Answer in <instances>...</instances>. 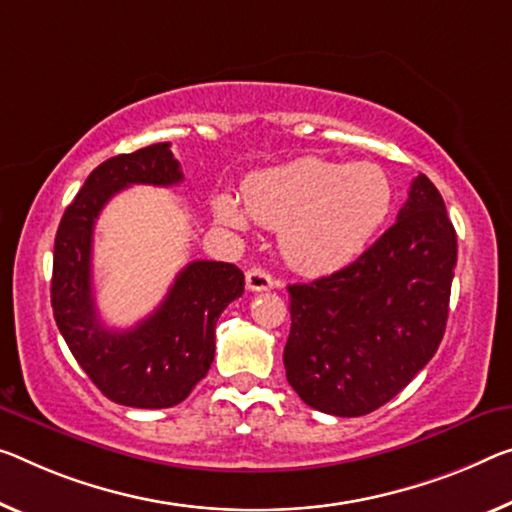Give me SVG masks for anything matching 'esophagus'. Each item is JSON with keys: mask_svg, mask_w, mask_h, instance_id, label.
I'll use <instances>...</instances> for the list:
<instances>
[{"mask_svg": "<svg viewBox=\"0 0 512 512\" xmlns=\"http://www.w3.org/2000/svg\"><path fill=\"white\" fill-rule=\"evenodd\" d=\"M274 286V279L261 267H251L247 270V288L249 290H270Z\"/></svg>", "mask_w": 512, "mask_h": 512, "instance_id": "obj_1", "label": "esophagus"}]
</instances>
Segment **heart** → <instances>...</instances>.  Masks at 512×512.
<instances>
[{"instance_id": "heart-1", "label": "heart", "mask_w": 512, "mask_h": 512, "mask_svg": "<svg viewBox=\"0 0 512 512\" xmlns=\"http://www.w3.org/2000/svg\"><path fill=\"white\" fill-rule=\"evenodd\" d=\"M240 203L217 199L219 222L247 229L251 217L279 229V249L302 272H329L359 256L389 217L393 185L380 164L297 157L249 176Z\"/></svg>"}]
</instances>
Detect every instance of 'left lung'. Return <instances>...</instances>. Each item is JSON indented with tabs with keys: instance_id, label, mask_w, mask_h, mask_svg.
Listing matches in <instances>:
<instances>
[{
	"instance_id": "8db88e82",
	"label": "left lung",
	"mask_w": 512,
	"mask_h": 512,
	"mask_svg": "<svg viewBox=\"0 0 512 512\" xmlns=\"http://www.w3.org/2000/svg\"><path fill=\"white\" fill-rule=\"evenodd\" d=\"M458 238L419 174L396 224L355 263L293 283L283 366L313 410L364 416L403 391L442 343Z\"/></svg>"
}]
</instances>
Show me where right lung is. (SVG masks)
I'll list each match as a JSON object with an SVG mask.
<instances>
[{"label":"right lung","instance_id":"add662e5","mask_svg":"<svg viewBox=\"0 0 512 512\" xmlns=\"http://www.w3.org/2000/svg\"><path fill=\"white\" fill-rule=\"evenodd\" d=\"M169 146L164 141L109 157L93 169L54 238L50 293L61 336L109 400L141 410L174 407L190 396L215 359L217 318L245 293V274L233 263L192 261L151 316L130 329L102 325L91 281L93 226L125 187L183 180Z\"/></svg>","mask_w":512,"mask_h":512}]
</instances>
